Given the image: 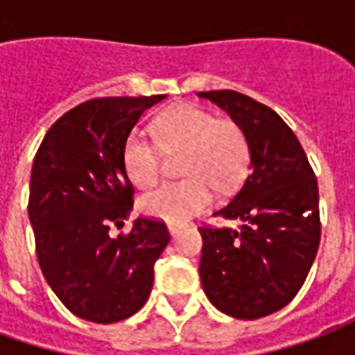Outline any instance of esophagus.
I'll use <instances>...</instances> for the list:
<instances>
[{
    "label": "esophagus",
    "mask_w": 355,
    "mask_h": 355,
    "mask_svg": "<svg viewBox=\"0 0 355 355\" xmlns=\"http://www.w3.org/2000/svg\"><path fill=\"white\" fill-rule=\"evenodd\" d=\"M167 228H169L171 234L175 236L177 232H180V230H182V228H186V226L182 223H167Z\"/></svg>",
    "instance_id": "esophagus-1"
}]
</instances>
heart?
I'll list each match as a JSON object with an SVG mask.
<instances>
[{"label":"heart","instance_id":"1","mask_svg":"<svg viewBox=\"0 0 355 355\" xmlns=\"http://www.w3.org/2000/svg\"><path fill=\"white\" fill-rule=\"evenodd\" d=\"M152 132L155 142L139 132L125 140L123 163L132 184L150 188L157 182L162 173L158 146L167 154L186 152L180 165L186 178L165 182L140 198V209L154 218L182 223L207 207L213 188L232 190L245 173L249 142L234 119L215 117L196 104H177L155 117Z\"/></svg>","mask_w":355,"mask_h":355}]
</instances>
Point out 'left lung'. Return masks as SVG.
Masks as SVG:
<instances>
[{"instance_id": "8db88e82", "label": "left lung", "mask_w": 355, "mask_h": 355, "mask_svg": "<svg viewBox=\"0 0 355 355\" xmlns=\"http://www.w3.org/2000/svg\"><path fill=\"white\" fill-rule=\"evenodd\" d=\"M243 129L245 182L215 216L238 226H200V275L207 298L238 320H259L297 297L321 238L320 192L297 135L274 110L238 91L200 93Z\"/></svg>"}]
</instances>
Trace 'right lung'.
I'll return each mask as SVG.
<instances>
[{"instance_id":"1","label":"right lung","mask_w":355,"mask_h":355,"mask_svg":"<svg viewBox=\"0 0 355 355\" xmlns=\"http://www.w3.org/2000/svg\"><path fill=\"white\" fill-rule=\"evenodd\" d=\"M165 94L81 102L51 125L32 165L28 215L35 254L60 302L81 320L116 323L144 306L154 264L169 243L159 218L139 216L114 236L132 209L125 140Z\"/></svg>"}]
</instances>
